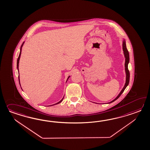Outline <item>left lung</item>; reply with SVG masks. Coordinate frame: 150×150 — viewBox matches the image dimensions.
<instances>
[{
    "label": "left lung",
    "mask_w": 150,
    "mask_h": 150,
    "mask_svg": "<svg viewBox=\"0 0 150 150\" xmlns=\"http://www.w3.org/2000/svg\"><path fill=\"white\" fill-rule=\"evenodd\" d=\"M123 50L124 54L125 55V71H126V74H127V78H126V83L125 84V86L124 87L123 89L120 91V94L118 95V96L116 98L113 100L112 101H111L110 103H112L114 102L115 100H116L117 99H118L120 96L122 95V93H123L124 92V90L125 89V88H127V86H128L129 83V81H130V72L129 70L128 69V64L129 63V60H130V58H129V52L127 50V46H126V43L125 40H124L123 42Z\"/></svg>",
    "instance_id": "obj_1"
}]
</instances>
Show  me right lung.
<instances>
[{
  "mask_svg": "<svg viewBox=\"0 0 150 150\" xmlns=\"http://www.w3.org/2000/svg\"><path fill=\"white\" fill-rule=\"evenodd\" d=\"M23 44H22V45H21V47H20V54H19V57H18V60H17V68H18V71H19V69H18V67H19V59H20V55H21V48H22V46H23ZM69 76L68 77V79H69ZM18 78H19V76H18ZM68 79H67V80H68ZM19 84H20V81H19ZM63 98H64V97H63V98H62V100H60V102H59L58 103H57L55 104H59L60 103H61V102L62 101V100H63ZM55 104H54V105H55Z\"/></svg>",
  "mask_w": 150,
  "mask_h": 150,
  "instance_id": "add662e5",
  "label": "right lung"
}]
</instances>
